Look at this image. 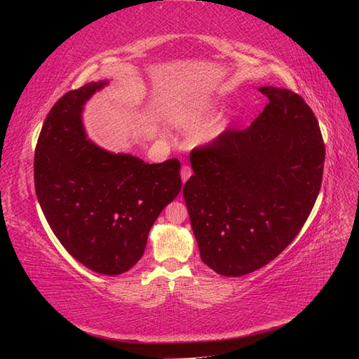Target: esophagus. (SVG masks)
I'll use <instances>...</instances> for the list:
<instances>
[{"mask_svg": "<svg viewBox=\"0 0 359 359\" xmlns=\"http://www.w3.org/2000/svg\"><path fill=\"white\" fill-rule=\"evenodd\" d=\"M190 177H191V168L189 165H184L181 168V180H182V182H186Z\"/></svg>", "mask_w": 359, "mask_h": 359, "instance_id": "esophagus-1", "label": "esophagus"}]
</instances>
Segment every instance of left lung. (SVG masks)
<instances>
[{"mask_svg":"<svg viewBox=\"0 0 359 359\" xmlns=\"http://www.w3.org/2000/svg\"><path fill=\"white\" fill-rule=\"evenodd\" d=\"M259 91L269 100L264 112L196 148L182 189L201 259L226 277L253 273L283 252L322 184L325 145L310 106L290 90Z\"/></svg>","mask_w":359,"mask_h":359,"instance_id":"1","label":"left lung"}]
</instances>
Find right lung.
Instances as JSON below:
<instances>
[{
  "instance_id": "add662e5",
  "label": "right lung",
  "mask_w": 359,
  "mask_h": 359,
  "mask_svg": "<svg viewBox=\"0 0 359 359\" xmlns=\"http://www.w3.org/2000/svg\"><path fill=\"white\" fill-rule=\"evenodd\" d=\"M104 85L85 83L53 104L37 140L34 186L62 247L94 273L118 276L142 257L151 226L178 196L181 163L149 165L86 137L83 104Z\"/></svg>"
}]
</instances>
